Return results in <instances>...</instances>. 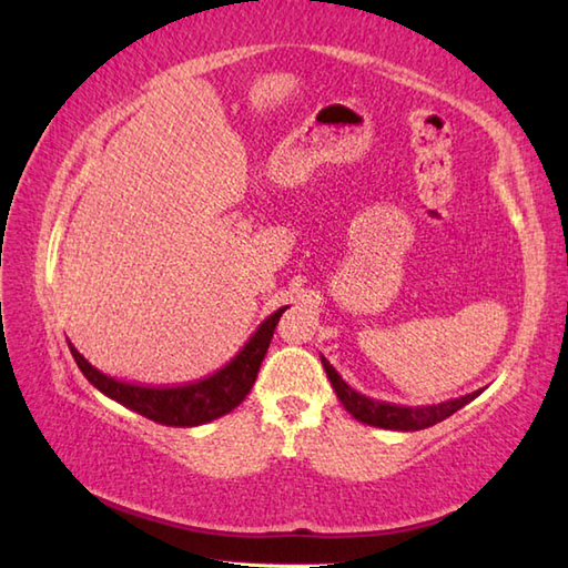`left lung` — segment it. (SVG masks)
<instances>
[{
    "instance_id": "obj_1",
    "label": "left lung",
    "mask_w": 568,
    "mask_h": 568,
    "mask_svg": "<svg viewBox=\"0 0 568 568\" xmlns=\"http://www.w3.org/2000/svg\"><path fill=\"white\" fill-rule=\"evenodd\" d=\"M322 358V366L327 371V378L332 383V388L339 397L342 405L346 407V413H352L358 422L371 427H381V429H395V432H417V429H427L437 422L452 417L456 409H462L468 405L474 397L480 395V390L468 393L464 397H454V400H446L439 405H417V407H407V405H393V403H381L373 400V397H366L356 393L352 385H348L339 373L334 371L327 358Z\"/></svg>"
}]
</instances>
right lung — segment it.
<instances>
[{
	"label": "right lung",
	"mask_w": 568,
	"mask_h": 568,
	"mask_svg": "<svg viewBox=\"0 0 568 568\" xmlns=\"http://www.w3.org/2000/svg\"><path fill=\"white\" fill-rule=\"evenodd\" d=\"M285 310L287 307L275 310L273 315L251 334V339L244 344V348H241L224 368L197 383L175 385V388H151V385L124 383L112 376H104V373L94 368L70 342L68 346L78 368L84 373V378L119 405L134 409V413L159 422V425L197 427L232 413V409L241 405V400L251 393L258 376L261 361L265 352H268V344L273 339L275 324Z\"/></svg>",
	"instance_id": "obj_1"
}]
</instances>
